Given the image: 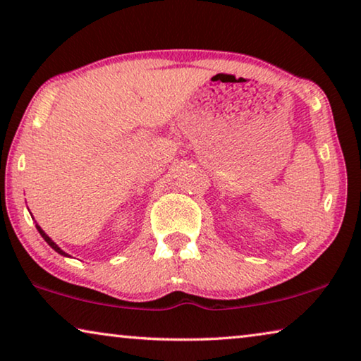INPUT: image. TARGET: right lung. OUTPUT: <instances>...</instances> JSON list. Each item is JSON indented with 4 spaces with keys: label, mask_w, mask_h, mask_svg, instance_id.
Wrapping results in <instances>:
<instances>
[{
    "label": "right lung",
    "mask_w": 361,
    "mask_h": 361,
    "mask_svg": "<svg viewBox=\"0 0 361 361\" xmlns=\"http://www.w3.org/2000/svg\"><path fill=\"white\" fill-rule=\"evenodd\" d=\"M35 226H37V229H38V232H40V235H42L43 238H45V242L48 243V245H49V247H51V248H53V250H54V252H58L59 255H64V257H69V255H68V253H66V252H63V250H61V248H59V247L56 245V243H54V242L51 240V238H49V237H48V235L45 234V232H43V229H42V227H40V226H38V224H35Z\"/></svg>",
    "instance_id": "right-lung-1"
}]
</instances>
